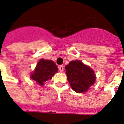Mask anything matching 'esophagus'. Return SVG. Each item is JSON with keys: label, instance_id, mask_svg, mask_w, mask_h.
<instances>
[{"label": "esophagus", "instance_id": "obj_1", "mask_svg": "<svg viewBox=\"0 0 124 124\" xmlns=\"http://www.w3.org/2000/svg\"><path fill=\"white\" fill-rule=\"evenodd\" d=\"M59 70L61 72H63L64 70V67L63 66V65H60V66L59 67Z\"/></svg>", "mask_w": 124, "mask_h": 124}]
</instances>
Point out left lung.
Masks as SVG:
<instances>
[{
  "mask_svg": "<svg viewBox=\"0 0 124 124\" xmlns=\"http://www.w3.org/2000/svg\"><path fill=\"white\" fill-rule=\"evenodd\" d=\"M67 80L77 93L87 92L95 81L94 71L80 61H72L65 67Z\"/></svg>",
  "mask_w": 124,
  "mask_h": 124,
  "instance_id": "8db88e82",
  "label": "left lung"
}]
</instances>
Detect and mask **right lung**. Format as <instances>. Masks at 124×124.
Instances as JSON below:
<instances>
[{
	"instance_id": "1",
	"label": "right lung",
	"mask_w": 124,
	"mask_h": 124,
	"mask_svg": "<svg viewBox=\"0 0 124 124\" xmlns=\"http://www.w3.org/2000/svg\"><path fill=\"white\" fill-rule=\"evenodd\" d=\"M57 71V66L53 61L41 59L37 65L34 73L31 75V79L39 85H43L46 81L51 79L54 74Z\"/></svg>"
}]
</instances>
